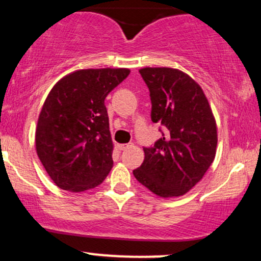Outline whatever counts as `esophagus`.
I'll list each match as a JSON object with an SVG mask.
<instances>
[{
	"label": "esophagus",
	"mask_w": 261,
	"mask_h": 261,
	"mask_svg": "<svg viewBox=\"0 0 261 261\" xmlns=\"http://www.w3.org/2000/svg\"><path fill=\"white\" fill-rule=\"evenodd\" d=\"M131 146H133V143H120V145H118V147L119 149H126Z\"/></svg>",
	"instance_id": "1"
}]
</instances>
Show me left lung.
I'll return each mask as SVG.
<instances>
[{"label": "left lung", "mask_w": 261, "mask_h": 261, "mask_svg": "<svg viewBox=\"0 0 261 261\" xmlns=\"http://www.w3.org/2000/svg\"><path fill=\"white\" fill-rule=\"evenodd\" d=\"M149 89L151 118L166 127L153 147L143 148L145 160L135 178L157 196L187 194L215 160L217 125L199 83L178 68L143 67Z\"/></svg>", "instance_id": "left-lung-1"}]
</instances>
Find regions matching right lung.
Returning a JSON list of instances; mask_svg holds the SVG:
<instances>
[{
    "label": "right lung",
    "mask_w": 261,
    "mask_h": 261,
    "mask_svg": "<svg viewBox=\"0 0 261 261\" xmlns=\"http://www.w3.org/2000/svg\"><path fill=\"white\" fill-rule=\"evenodd\" d=\"M128 74V68L77 70L49 92L38 118L35 148L60 189L89 190L112 170L114 143L104 100Z\"/></svg>",
    "instance_id": "add662e5"
}]
</instances>
